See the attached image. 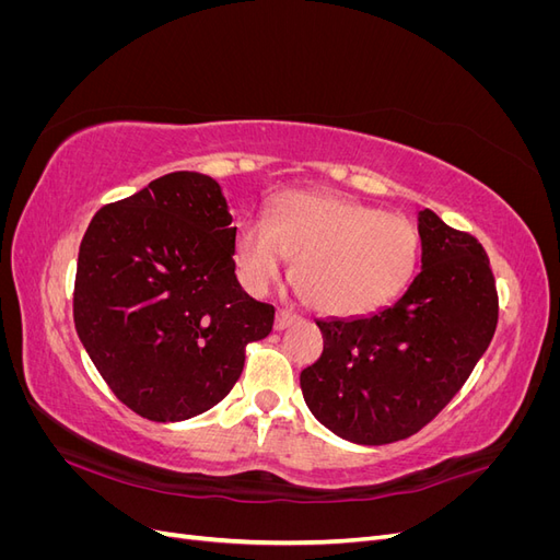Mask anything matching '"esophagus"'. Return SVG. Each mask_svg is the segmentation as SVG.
Here are the masks:
<instances>
[{
  "mask_svg": "<svg viewBox=\"0 0 560 560\" xmlns=\"http://www.w3.org/2000/svg\"><path fill=\"white\" fill-rule=\"evenodd\" d=\"M301 317L294 313V311H290V308H280L278 311V315H276V329L278 331H282V329H287V327H292V325H296Z\"/></svg>",
  "mask_w": 560,
  "mask_h": 560,
  "instance_id": "34e87169",
  "label": "esophagus"
}]
</instances>
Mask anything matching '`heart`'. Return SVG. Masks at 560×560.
Wrapping results in <instances>:
<instances>
[{
	"mask_svg": "<svg viewBox=\"0 0 560 560\" xmlns=\"http://www.w3.org/2000/svg\"><path fill=\"white\" fill-rule=\"evenodd\" d=\"M290 257L308 306L327 315H369L406 292L420 261L409 219L366 202L292 191L268 219L247 217L235 231V264L245 287L264 294Z\"/></svg>",
	"mask_w": 560,
	"mask_h": 560,
	"instance_id": "obj_1",
	"label": "heart"
}]
</instances>
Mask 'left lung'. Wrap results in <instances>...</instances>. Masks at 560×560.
Wrapping results in <instances>:
<instances>
[{
    "mask_svg": "<svg viewBox=\"0 0 560 560\" xmlns=\"http://www.w3.org/2000/svg\"><path fill=\"white\" fill-rule=\"evenodd\" d=\"M422 270L378 313L317 319L319 360L301 371L313 416L354 444H393L422 430L465 385L498 327L488 254L432 210L418 214Z\"/></svg>",
    "mask_w": 560,
    "mask_h": 560,
    "instance_id": "1",
    "label": "left lung"
}]
</instances>
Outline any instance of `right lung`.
Instances as JSON below:
<instances>
[{
  "mask_svg": "<svg viewBox=\"0 0 560 560\" xmlns=\"http://www.w3.org/2000/svg\"><path fill=\"white\" fill-rule=\"evenodd\" d=\"M212 177L171 173L100 210L79 247L74 325L100 376L156 422L222 401L276 308L235 278V226Z\"/></svg>",
  "mask_w": 560,
  "mask_h": 560,
  "instance_id": "right-lung-1",
  "label": "right lung"
}]
</instances>
